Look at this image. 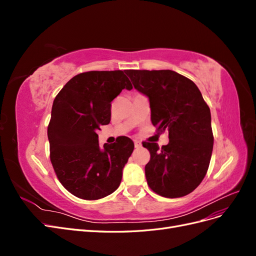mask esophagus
<instances>
[{"label":"esophagus","mask_w":256,"mask_h":256,"mask_svg":"<svg viewBox=\"0 0 256 256\" xmlns=\"http://www.w3.org/2000/svg\"><path fill=\"white\" fill-rule=\"evenodd\" d=\"M134 146H136V148H141L142 143L140 141H134Z\"/></svg>","instance_id":"obj_1"}]
</instances>
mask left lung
<instances>
[{
	"label": "left lung",
	"mask_w": 256,
	"mask_h": 256,
	"mask_svg": "<svg viewBox=\"0 0 256 256\" xmlns=\"http://www.w3.org/2000/svg\"><path fill=\"white\" fill-rule=\"evenodd\" d=\"M134 88L150 100L152 122L168 131V143L144 142L150 152L147 184L159 196L189 194L202 182L210 162L212 115L196 85L173 70H127Z\"/></svg>",
	"instance_id": "1"
}]
</instances>
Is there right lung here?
<instances>
[{
  "instance_id": "obj_1",
  "label": "right lung",
  "mask_w": 256,
  "mask_h": 256,
  "mask_svg": "<svg viewBox=\"0 0 256 256\" xmlns=\"http://www.w3.org/2000/svg\"><path fill=\"white\" fill-rule=\"evenodd\" d=\"M124 72L76 74L53 102L48 127L51 164L60 184L79 198L98 200L113 193L134 152L127 136L100 148L96 134L111 120L112 100L124 88L132 90Z\"/></svg>"
}]
</instances>
